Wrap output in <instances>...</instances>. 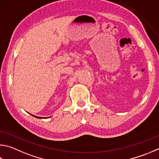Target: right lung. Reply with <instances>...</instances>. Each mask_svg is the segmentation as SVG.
Listing matches in <instances>:
<instances>
[{"label": "right lung", "mask_w": 159, "mask_h": 159, "mask_svg": "<svg viewBox=\"0 0 159 159\" xmlns=\"http://www.w3.org/2000/svg\"><path fill=\"white\" fill-rule=\"evenodd\" d=\"M33 116H34V117H35L36 118H39H39H42V117H37V116H34V115H33Z\"/></svg>", "instance_id": "obj_1"}]
</instances>
